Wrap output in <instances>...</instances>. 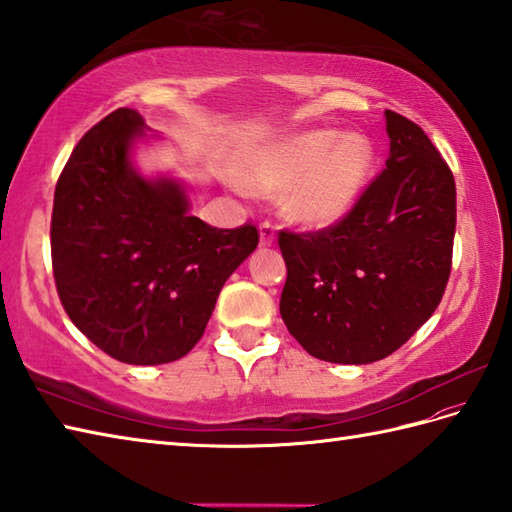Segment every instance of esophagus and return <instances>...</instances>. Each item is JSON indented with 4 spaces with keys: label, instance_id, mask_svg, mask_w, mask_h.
Returning a JSON list of instances; mask_svg holds the SVG:
<instances>
[{
    "label": "esophagus",
    "instance_id": "1",
    "mask_svg": "<svg viewBox=\"0 0 512 512\" xmlns=\"http://www.w3.org/2000/svg\"><path fill=\"white\" fill-rule=\"evenodd\" d=\"M272 242H275V224L272 222H261L259 227V244L261 246H270Z\"/></svg>",
    "mask_w": 512,
    "mask_h": 512
}]
</instances>
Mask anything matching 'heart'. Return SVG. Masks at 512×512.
Listing matches in <instances>:
<instances>
[{"label":"heart","instance_id":"1","mask_svg":"<svg viewBox=\"0 0 512 512\" xmlns=\"http://www.w3.org/2000/svg\"><path fill=\"white\" fill-rule=\"evenodd\" d=\"M375 150L362 135L316 128L275 139L246 159L242 185L255 194L283 189L285 216L303 227H331L358 202L373 172Z\"/></svg>","mask_w":512,"mask_h":512}]
</instances>
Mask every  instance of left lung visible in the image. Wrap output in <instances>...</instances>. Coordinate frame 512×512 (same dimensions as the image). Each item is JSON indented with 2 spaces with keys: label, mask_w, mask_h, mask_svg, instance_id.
I'll return each mask as SVG.
<instances>
[{
  "label": "left lung",
  "mask_w": 512,
  "mask_h": 512,
  "mask_svg": "<svg viewBox=\"0 0 512 512\" xmlns=\"http://www.w3.org/2000/svg\"><path fill=\"white\" fill-rule=\"evenodd\" d=\"M390 157L327 229L279 231L288 266L281 318L334 364L388 358L434 314L451 272L456 183L423 128L386 111Z\"/></svg>",
  "instance_id": "1"
}]
</instances>
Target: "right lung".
<instances>
[{"instance_id":"obj_1","label":"right lung","mask_w":512,"mask_h":512,"mask_svg":"<svg viewBox=\"0 0 512 512\" xmlns=\"http://www.w3.org/2000/svg\"><path fill=\"white\" fill-rule=\"evenodd\" d=\"M144 128L117 109L87 130L58 176L50 242L71 323L111 358L154 366L194 349L259 231L209 227L176 181L139 176L128 152Z\"/></svg>"}]
</instances>
